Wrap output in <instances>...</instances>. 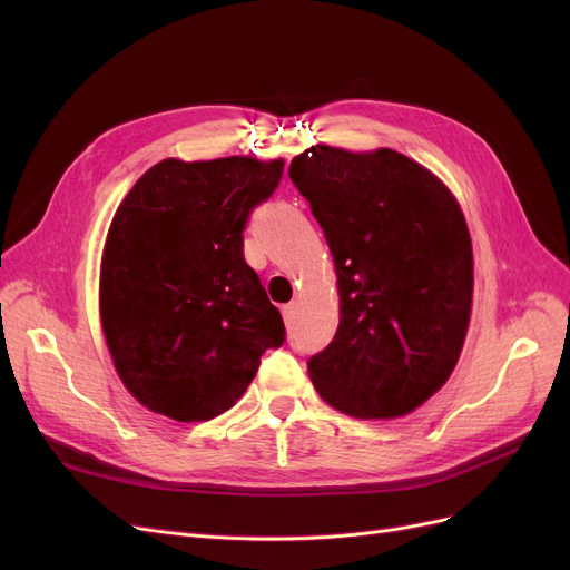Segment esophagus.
I'll use <instances>...</instances> for the list:
<instances>
[{
	"label": "esophagus",
	"instance_id": "esophagus-1",
	"mask_svg": "<svg viewBox=\"0 0 570 570\" xmlns=\"http://www.w3.org/2000/svg\"><path fill=\"white\" fill-rule=\"evenodd\" d=\"M283 318H285L287 325L295 323V318H297V304L295 302H289V304L283 306Z\"/></svg>",
	"mask_w": 570,
	"mask_h": 570
}]
</instances>
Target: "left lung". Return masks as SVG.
Masks as SVG:
<instances>
[{"label":"left lung","mask_w":570,"mask_h":570,"mask_svg":"<svg viewBox=\"0 0 570 570\" xmlns=\"http://www.w3.org/2000/svg\"><path fill=\"white\" fill-rule=\"evenodd\" d=\"M289 178L331 247L340 325L308 358L323 400L356 419H394L452 375L471 318L473 249L456 199L394 149L308 147Z\"/></svg>","instance_id":"left-lung-1"}]
</instances>
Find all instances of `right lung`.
Masks as SVG:
<instances>
[{"label": "right lung", "instance_id": "right-lung-1", "mask_svg": "<svg viewBox=\"0 0 570 570\" xmlns=\"http://www.w3.org/2000/svg\"><path fill=\"white\" fill-rule=\"evenodd\" d=\"M283 166L164 159L120 202L101 256V327L120 381L147 409L209 421L285 342L243 235Z\"/></svg>", "mask_w": 570, "mask_h": 570}]
</instances>
